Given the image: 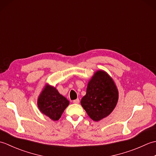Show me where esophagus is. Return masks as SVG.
Listing matches in <instances>:
<instances>
[{
    "label": "esophagus",
    "mask_w": 156,
    "mask_h": 156,
    "mask_svg": "<svg viewBox=\"0 0 156 156\" xmlns=\"http://www.w3.org/2000/svg\"><path fill=\"white\" fill-rule=\"evenodd\" d=\"M73 102H74V103H75V104H78L79 102H80V100H79L78 98H77V99H76V100L73 101Z\"/></svg>",
    "instance_id": "1"
}]
</instances>
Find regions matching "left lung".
Instances as JSON below:
<instances>
[{"instance_id": "1", "label": "left lung", "mask_w": 156, "mask_h": 156, "mask_svg": "<svg viewBox=\"0 0 156 156\" xmlns=\"http://www.w3.org/2000/svg\"><path fill=\"white\" fill-rule=\"evenodd\" d=\"M118 101V90L107 73L98 70L88 82L81 105L92 120H101L113 111Z\"/></svg>"}]
</instances>
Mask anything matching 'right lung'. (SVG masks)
Masks as SVG:
<instances>
[{"mask_svg": "<svg viewBox=\"0 0 156 156\" xmlns=\"http://www.w3.org/2000/svg\"><path fill=\"white\" fill-rule=\"evenodd\" d=\"M37 105L42 113L52 120L58 121L69 105V101L59 94L55 88L48 85L39 95Z\"/></svg>", "mask_w": 156, "mask_h": 156, "instance_id": "add662e5", "label": "right lung"}]
</instances>
